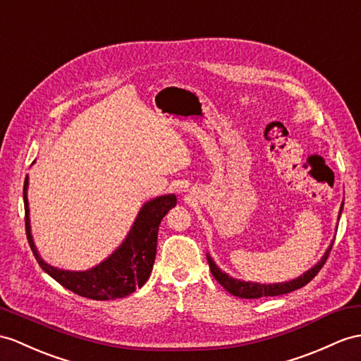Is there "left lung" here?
I'll list each match as a JSON object with an SVG mask.
<instances>
[{"label": "left lung", "mask_w": 361, "mask_h": 361, "mask_svg": "<svg viewBox=\"0 0 361 361\" xmlns=\"http://www.w3.org/2000/svg\"><path fill=\"white\" fill-rule=\"evenodd\" d=\"M343 204H345V202H343ZM343 204L340 207V214H341V209H343ZM340 214H338V219H340ZM332 245H334V242L329 245V248L326 250V252H324V256L320 259V262H317V265H314L311 269H307L303 276L297 277L294 280H289V282H283V283L265 285V283L243 282V280L233 279L228 274H225V272L216 265L214 260L209 257V254H207V260H208V265H209V269H211V274L214 276L217 282L221 283L230 294H233L235 297H240V298L274 297V295H282V294L293 293V291H295V289H300L306 283H310L311 280L319 274V271L324 265V262H326L329 252L332 250Z\"/></svg>", "instance_id": "1"}]
</instances>
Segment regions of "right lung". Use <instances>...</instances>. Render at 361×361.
Returning <instances> with one entry per match:
<instances>
[{
	"label": "right lung",
	"mask_w": 361,
	"mask_h": 361,
	"mask_svg": "<svg viewBox=\"0 0 361 361\" xmlns=\"http://www.w3.org/2000/svg\"><path fill=\"white\" fill-rule=\"evenodd\" d=\"M29 178L24 180V209H25V234L35 259L39 267L54 277L59 285L78 295L92 300H114L127 297L142 286L152 274L157 248V230L161 221L169 211L176 207L174 195H165L148 200L140 208L136 221L127 234L126 240L113 254L87 271H66L50 267L44 262L35 247L30 233L29 200H27Z\"/></svg>",
	"instance_id": "right-lung-1"
}]
</instances>
